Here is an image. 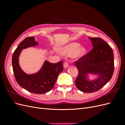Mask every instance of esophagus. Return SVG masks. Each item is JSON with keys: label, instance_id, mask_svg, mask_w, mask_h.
<instances>
[{"label": "esophagus", "instance_id": "esophagus-1", "mask_svg": "<svg viewBox=\"0 0 125 125\" xmlns=\"http://www.w3.org/2000/svg\"><path fill=\"white\" fill-rule=\"evenodd\" d=\"M69 67V64L67 62H65L63 63V67L65 68H67Z\"/></svg>", "mask_w": 125, "mask_h": 125}]
</instances>
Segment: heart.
<instances>
[{"mask_svg": "<svg viewBox=\"0 0 125 125\" xmlns=\"http://www.w3.org/2000/svg\"><path fill=\"white\" fill-rule=\"evenodd\" d=\"M79 43L73 42L68 44L62 49V52L64 55H71L72 58L78 60L84 57L86 52V49L83 46H80Z\"/></svg>", "mask_w": 125, "mask_h": 125, "instance_id": "1", "label": "heart"}]
</instances>
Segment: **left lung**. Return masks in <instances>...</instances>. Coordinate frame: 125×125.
Returning <instances> with one entry per match:
<instances>
[{"instance_id": "left-lung-1", "label": "left lung", "mask_w": 125, "mask_h": 125, "mask_svg": "<svg viewBox=\"0 0 125 125\" xmlns=\"http://www.w3.org/2000/svg\"><path fill=\"white\" fill-rule=\"evenodd\" d=\"M93 48L82 58L74 62L78 70L75 84L83 92L92 93L99 90L111 80L114 70L113 52L111 46L102 39L89 37ZM88 74L97 75L89 80Z\"/></svg>"}]
</instances>
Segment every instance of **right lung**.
Masks as SVG:
<instances>
[{
	"label": "right lung",
	"instance_id": "right-lung-1",
	"mask_svg": "<svg viewBox=\"0 0 125 125\" xmlns=\"http://www.w3.org/2000/svg\"><path fill=\"white\" fill-rule=\"evenodd\" d=\"M34 37H28L18 45L14 52L12 63L16 81L22 88L36 94L47 93L53 88L59 74L63 70L62 62L52 63L45 60L42 67L36 73L29 74L21 69L19 57L22 50L38 45Z\"/></svg>",
	"mask_w": 125,
	"mask_h": 125
}]
</instances>
